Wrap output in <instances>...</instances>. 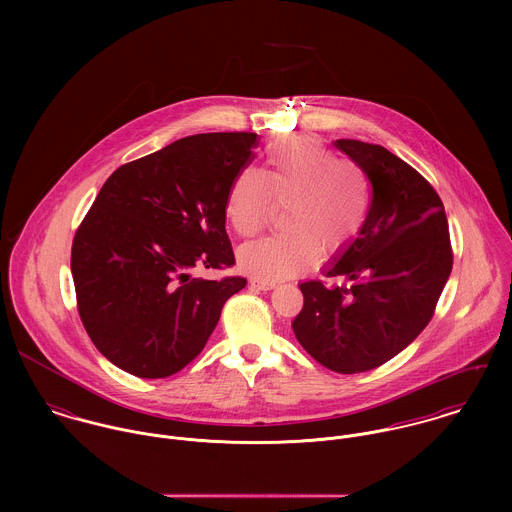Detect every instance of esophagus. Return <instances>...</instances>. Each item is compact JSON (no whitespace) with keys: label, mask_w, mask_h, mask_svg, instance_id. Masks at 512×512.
<instances>
[{"label":"esophagus","mask_w":512,"mask_h":512,"mask_svg":"<svg viewBox=\"0 0 512 512\" xmlns=\"http://www.w3.org/2000/svg\"><path fill=\"white\" fill-rule=\"evenodd\" d=\"M250 288L260 290V292H270V290L276 288V284H272V282H260V280H250Z\"/></svg>","instance_id":"34e87169"}]
</instances>
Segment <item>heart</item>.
<instances>
[{
    "instance_id": "b5f03b06",
    "label": "heart",
    "mask_w": 512,
    "mask_h": 512,
    "mask_svg": "<svg viewBox=\"0 0 512 512\" xmlns=\"http://www.w3.org/2000/svg\"><path fill=\"white\" fill-rule=\"evenodd\" d=\"M288 205V232L264 236L238 250V266L262 282H282L311 270L319 258L341 254L361 234L370 187L365 171L317 138H292L266 149V167L240 169L226 193V219L240 236H254Z\"/></svg>"
}]
</instances>
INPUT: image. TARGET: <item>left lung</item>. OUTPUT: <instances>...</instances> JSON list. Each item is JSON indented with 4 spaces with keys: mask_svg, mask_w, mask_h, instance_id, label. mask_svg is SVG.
<instances>
[{
    "mask_svg": "<svg viewBox=\"0 0 512 512\" xmlns=\"http://www.w3.org/2000/svg\"><path fill=\"white\" fill-rule=\"evenodd\" d=\"M370 181L361 234L325 270L343 286L299 284L303 309L292 327L299 345L339 374L384 365L432 321L451 274L453 252L436 189L386 147L337 140Z\"/></svg>",
    "mask_w": 512,
    "mask_h": 512,
    "instance_id": "left-lung-1",
    "label": "left lung"
}]
</instances>
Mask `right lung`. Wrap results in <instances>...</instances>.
<instances>
[{"mask_svg":"<svg viewBox=\"0 0 512 512\" xmlns=\"http://www.w3.org/2000/svg\"><path fill=\"white\" fill-rule=\"evenodd\" d=\"M258 134L219 132L177 140L118 167L73 240L76 305L112 365L165 378L207 345L222 305L244 278H191L234 264L224 228L226 193L252 159Z\"/></svg>","mask_w":512,"mask_h":512,"instance_id":"obj_1","label":"right lung"}]
</instances>
